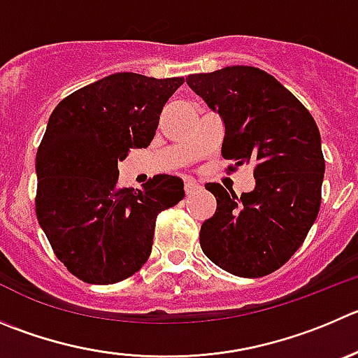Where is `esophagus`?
Listing matches in <instances>:
<instances>
[{"mask_svg": "<svg viewBox=\"0 0 358 358\" xmlns=\"http://www.w3.org/2000/svg\"><path fill=\"white\" fill-rule=\"evenodd\" d=\"M199 188H200V185L195 181V179H186V181H185L186 195H189V193H193L195 189H199Z\"/></svg>", "mask_w": 358, "mask_h": 358, "instance_id": "34e87169", "label": "esophagus"}]
</instances>
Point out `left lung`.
<instances>
[{
    "label": "left lung",
    "mask_w": 358,
    "mask_h": 358,
    "mask_svg": "<svg viewBox=\"0 0 358 358\" xmlns=\"http://www.w3.org/2000/svg\"><path fill=\"white\" fill-rule=\"evenodd\" d=\"M186 83L223 119V158L236 166L253 163L257 181L241 196L217 182L206 185L217 207L200 228L202 251L234 275L271 274L301 248L318 216L325 172L318 126L260 68L227 66L188 75Z\"/></svg>",
    "instance_id": "left-lung-1"
}]
</instances>
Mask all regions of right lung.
<instances>
[{
	"label": "right lung",
	"instance_id": "add662e5",
	"mask_svg": "<svg viewBox=\"0 0 358 358\" xmlns=\"http://www.w3.org/2000/svg\"><path fill=\"white\" fill-rule=\"evenodd\" d=\"M185 83L108 75L57 103L36 152V217L64 267L91 285L130 278L148 262L156 216L185 199L179 177L119 188L117 162L148 148L163 105Z\"/></svg>",
	"mask_w": 358,
	"mask_h": 358
}]
</instances>
